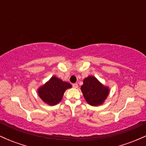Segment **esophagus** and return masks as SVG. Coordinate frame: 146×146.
<instances>
[{
    "mask_svg": "<svg viewBox=\"0 0 146 146\" xmlns=\"http://www.w3.org/2000/svg\"><path fill=\"white\" fill-rule=\"evenodd\" d=\"M73 88H78V84H77V83L73 84Z\"/></svg>",
    "mask_w": 146,
    "mask_h": 146,
    "instance_id": "esophagus-1",
    "label": "esophagus"
}]
</instances>
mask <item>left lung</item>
I'll return each mask as SVG.
<instances>
[{
  "mask_svg": "<svg viewBox=\"0 0 146 146\" xmlns=\"http://www.w3.org/2000/svg\"><path fill=\"white\" fill-rule=\"evenodd\" d=\"M81 90L87 103L93 106L103 104L110 93L108 86L102 84L98 79L92 75L84 79Z\"/></svg>",
  "mask_w": 146,
  "mask_h": 146,
  "instance_id": "1",
  "label": "left lung"
}]
</instances>
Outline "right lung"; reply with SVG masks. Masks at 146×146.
<instances>
[{
  "label": "right lung",
  "instance_id": "right-lung-1",
  "mask_svg": "<svg viewBox=\"0 0 146 146\" xmlns=\"http://www.w3.org/2000/svg\"><path fill=\"white\" fill-rule=\"evenodd\" d=\"M71 87L70 83L64 82L56 76H53L44 84L38 88V93L45 104L55 106L61 101L66 90Z\"/></svg>",
  "mask_w": 146,
  "mask_h": 146
}]
</instances>
